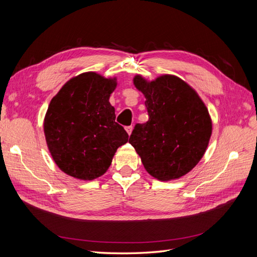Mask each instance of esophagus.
I'll use <instances>...</instances> for the list:
<instances>
[{"label": "esophagus", "instance_id": "34e87169", "mask_svg": "<svg viewBox=\"0 0 257 257\" xmlns=\"http://www.w3.org/2000/svg\"><path fill=\"white\" fill-rule=\"evenodd\" d=\"M125 131L127 132V134H128V135H131V133H132V131H133V126H132V125L125 126Z\"/></svg>", "mask_w": 257, "mask_h": 257}]
</instances>
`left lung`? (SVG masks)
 Segmentation results:
<instances>
[{"mask_svg":"<svg viewBox=\"0 0 257 257\" xmlns=\"http://www.w3.org/2000/svg\"><path fill=\"white\" fill-rule=\"evenodd\" d=\"M146 97L149 120L136 123L128 143L146 170L162 181L188 174L208 147L212 123L207 107L188 83L172 75L148 82L134 78Z\"/></svg>","mask_w":257,"mask_h":257,"instance_id":"8db88e82","label":"left lung"}]
</instances>
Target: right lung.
Masks as SVG:
<instances>
[{
	"mask_svg": "<svg viewBox=\"0 0 257 257\" xmlns=\"http://www.w3.org/2000/svg\"><path fill=\"white\" fill-rule=\"evenodd\" d=\"M115 78L83 73L67 81L49 104L44 121L48 149L59 168L81 180L106 173L128 141L109 103Z\"/></svg>",
	"mask_w": 257,
	"mask_h": 257,
	"instance_id": "1",
	"label": "right lung"
}]
</instances>
